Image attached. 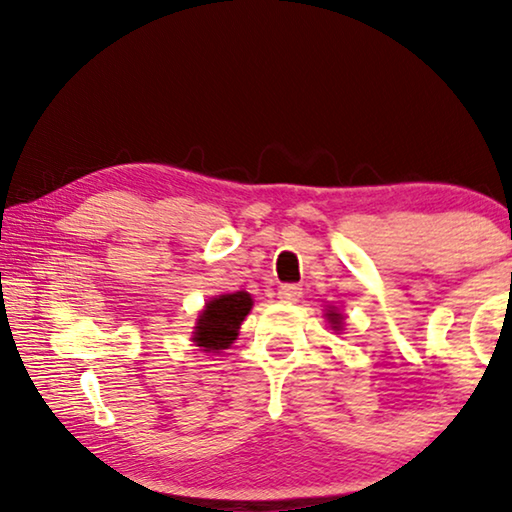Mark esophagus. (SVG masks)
Instances as JSON below:
<instances>
[{"mask_svg":"<svg viewBox=\"0 0 512 512\" xmlns=\"http://www.w3.org/2000/svg\"><path fill=\"white\" fill-rule=\"evenodd\" d=\"M303 296V289L298 284H284L277 289V298L284 300V303H296Z\"/></svg>","mask_w":512,"mask_h":512,"instance_id":"obj_1","label":"esophagus"}]
</instances>
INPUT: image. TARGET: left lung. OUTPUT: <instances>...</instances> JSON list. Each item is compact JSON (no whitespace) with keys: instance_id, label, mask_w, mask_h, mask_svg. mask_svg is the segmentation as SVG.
<instances>
[{"instance_id":"8db88e82","label":"left lung","mask_w":512,"mask_h":512,"mask_svg":"<svg viewBox=\"0 0 512 512\" xmlns=\"http://www.w3.org/2000/svg\"><path fill=\"white\" fill-rule=\"evenodd\" d=\"M328 319H331V324H335L333 328H338V314L331 312V314H328Z\"/></svg>"}]
</instances>
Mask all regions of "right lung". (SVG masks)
<instances>
[{"mask_svg":"<svg viewBox=\"0 0 512 512\" xmlns=\"http://www.w3.org/2000/svg\"><path fill=\"white\" fill-rule=\"evenodd\" d=\"M251 310V296L247 291L226 293L209 300L205 312L200 314L198 326H195L193 340L205 352L212 349H226L237 338V328Z\"/></svg>","mask_w":512,"mask_h":512,"instance_id":"right-lung-1","label":"right lung"}]
</instances>
